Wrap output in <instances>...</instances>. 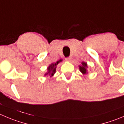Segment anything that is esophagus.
<instances>
[{
    "label": "esophagus",
    "mask_w": 124,
    "mask_h": 124,
    "mask_svg": "<svg viewBox=\"0 0 124 124\" xmlns=\"http://www.w3.org/2000/svg\"><path fill=\"white\" fill-rule=\"evenodd\" d=\"M65 60L68 61H70L72 60V57H70V56H69V57H67L66 58Z\"/></svg>",
    "instance_id": "esophagus-1"
}]
</instances>
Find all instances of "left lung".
Masks as SVG:
<instances>
[{
  "label": "left lung",
  "instance_id": "left-lung-1",
  "mask_svg": "<svg viewBox=\"0 0 124 124\" xmlns=\"http://www.w3.org/2000/svg\"><path fill=\"white\" fill-rule=\"evenodd\" d=\"M87 68H88V66H87L86 63L85 62H82V65L79 66V69H80V70L81 72L83 74H86L88 73L87 72Z\"/></svg>",
  "mask_w": 124,
  "mask_h": 124
}]
</instances>
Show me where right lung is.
<instances>
[{
    "label": "right lung",
    "instance_id": "1",
    "mask_svg": "<svg viewBox=\"0 0 124 124\" xmlns=\"http://www.w3.org/2000/svg\"><path fill=\"white\" fill-rule=\"evenodd\" d=\"M61 60H60V61H58L56 63H52L51 64H50V66H49V67L47 68V72L46 73L45 75H49V76L51 77H52L53 75H54V74L55 73V72H56V65H57L59 63H60V61H61Z\"/></svg>",
    "mask_w": 124,
    "mask_h": 124
}]
</instances>
